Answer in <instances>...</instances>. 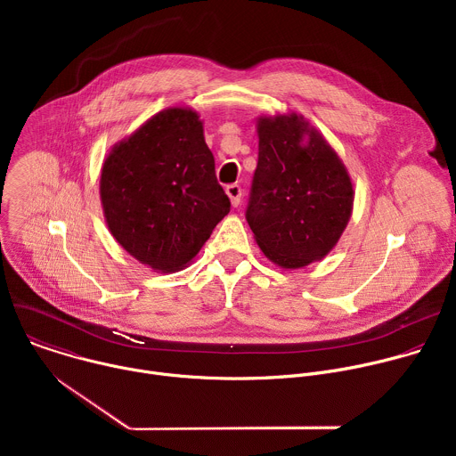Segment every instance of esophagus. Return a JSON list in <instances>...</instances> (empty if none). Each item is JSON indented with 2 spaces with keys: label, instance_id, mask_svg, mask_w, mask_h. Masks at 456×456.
<instances>
[{
  "label": "esophagus",
  "instance_id": "esophagus-1",
  "mask_svg": "<svg viewBox=\"0 0 456 456\" xmlns=\"http://www.w3.org/2000/svg\"><path fill=\"white\" fill-rule=\"evenodd\" d=\"M225 192H227V197H229V200H231L232 208H238V206H240V200H241V187L236 185V183H231V185L225 187Z\"/></svg>",
  "mask_w": 456,
  "mask_h": 456
}]
</instances>
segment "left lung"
Listing matches in <instances>:
<instances>
[{
	"instance_id": "8db88e82",
	"label": "left lung",
	"mask_w": 456,
	"mask_h": 456,
	"mask_svg": "<svg viewBox=\"0 0 456 456\" xmlns=\"http://www.w3.org/2000/svg\"><path fill=\"white\" fill-rule=\"evenodd\" d=\"M256 132L257 166L247 208L254 240L281 269L321 262L354 211L350 173L303 115H259Z\"/></svg>"
}]
</instances>
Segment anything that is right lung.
I'll list each match as a JSON object with an SVG mask.
<instances>
[{
	"mask_svg": "<svg viewBox=\"0 0 456 456\" xmlns=\"http://www.w3.org/2000/svg\"><path fill=\"white\" fill-rule=\"evenodd\" d=\"M117 243L155 273L187 267L229 213L204 120L187 106L150 117L106 155L99 180Z\"/></svg>",
	"mask_w": 456,
	"mask_h": 456,
	"instance_id": "right-lung-1",
	"label": "right lung"
}]
</instances>
